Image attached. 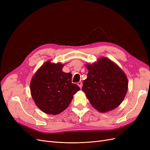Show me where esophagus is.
<instances>
[{
    "mask_svg": "<svg viewBox=\"0 0 150 150\" xmlns=\"http://www.w3.org/2000/svg\"><path fill=\"white\" fill-rule=\"evenodd\" d=\"M78 85L79 86V88H82L83 83H82V82H81V81H79V82H78Z\"/></svg>",
    "mask_w": 150,
    "mask_h": 150,
    "instance_id": "esophagus-1",
    "label": "esophagus"
}]
</instances>
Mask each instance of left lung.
Listing matches in <instances>:
<instances>
[{
  "instance_id": "8db88e82",
  "label": "left lung",
  "mask_w": 150,
  "mask_h": 150,
  "mask_svg": "<svg viewBox=\"0 0 150 150\" xmlns=\"http://www.w3.org/2000/svg\"><path fill=\"white\" fill-rule=\"evenodd\" d=\"M86 67L88 73L82 90L92 106L103 112L119 106L128 91V81L125 72L106 57Z\"/></svg>"
}]
</instances>
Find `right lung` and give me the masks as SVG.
<instances>
[{"instance_id":"1","label":"right lung","mask_w":150,"mask_h":150,"mask_svg":"<svg viewBox=\"0 0 150 150\" xmlns=\"http://www.w3.org/2000/svg\"><path fill=\"white\" fill-rule=\"evenodd\" d=\"M64 64L47 61L32 78L30 89L32 97L40 110L56 115L69 106L74 94L80 90L72 83V74L62 71Z\"/></svg>"}]
</instances>
